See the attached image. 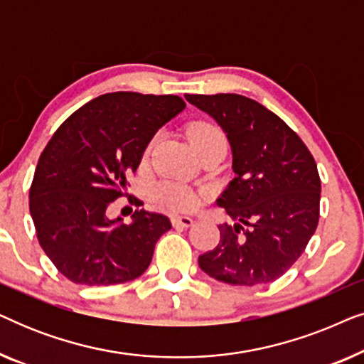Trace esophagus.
I'll return each instance as SVG.
<instances>
[{"label": "esophagus", "instance_id": "esophagus-1", "mask_svg": "<svg viewBox=\"0 0 364 364\" xmlns=\"http://www.w3.org/2000/svg\"><path fill=\"white\" fill-rule=\"evenodd\" d=\"M172 225L173 227L188 228V227L193 225V218H191V217H172Z\"/></svg>", "mask_w": 364, "mask_h": 364}]
</instances>
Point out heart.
<instances>
[{
  "label": "heart",
  "mask_w": 364,
  "mask_h": 364,
  "mask_svg": "<svg viewBox=\"0 0 364 364\" xmlns=\"http://www.w3.org/2000/svg\"><path fill=\"white\" fill-rule=\"evenodd\" d=\"M156 139L157 137H154L147 151H151ZM188 139H191L193 149L198 154L213 146H227L225 134L222 132V129L207 121H197L191 124V127H188ZM156 197L159 202H162L164 205L172 208V210H193L200 203V198H198L196 192L172 182L159 183L156 187Z\"/></svg>",
  "instance_id": "b5f03b06"
}]
</instances>
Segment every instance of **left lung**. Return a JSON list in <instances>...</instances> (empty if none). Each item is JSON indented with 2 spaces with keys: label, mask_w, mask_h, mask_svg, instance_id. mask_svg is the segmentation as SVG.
I'll return each instance as SVG.
<instances>
[{
  "label": "left lung",
  "mask_w": 364,
  "mask_h": 364,
  "mask_svg": "<svg viewBox=\"0 0 364 364\" xmlns=\"http://www.w3.org/2000/svg\"><path fill=\"white\" fill-rule=\"evenodd\" d=\"M227 134L235 178L217 205L233 225L198 257L207 275L228 285L275 282L295 263L316 230L321 182L311 152L277 114L240 94H186Z\"/></svg>",
  "instance_id": "left-lung-1"
}]
</instances>
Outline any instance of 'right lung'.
<instances>
[{"mask_svg": "<svg viewBox=\"0 0 364 364\" xmlns=\"http://www.w3.org/2000/svg\"><path fill=\"white\" fill-rule=\"evenodd\" d=\"M182 97L111 92L73 112L39 156L29 188L39 245L68 280L117 285L151 265L171 230L162 213L137 208L132 223L107 218L159 129L183 111Z\"/></svg>", "mask_w": 364, "mask_h": 364, "instance_id": "1", "label": "right lung"}]
</instances>
